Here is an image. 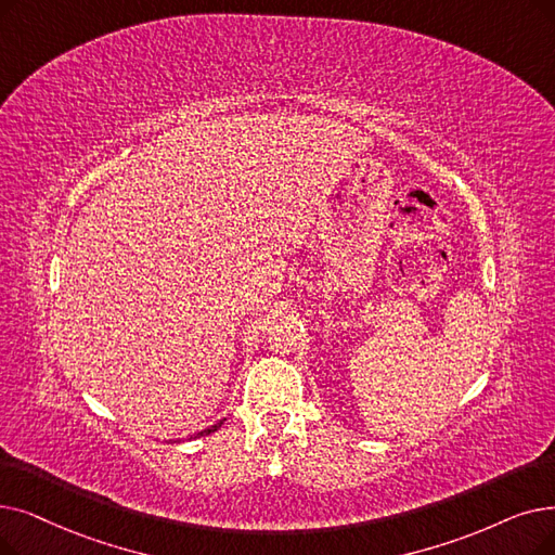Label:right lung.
<instances>
[{
  "label": "right lung",
  "mask_w": 555,
  "mask_h": 555,
  "mask_svg": "<svg viewBox=\"0 0 555 555\" xmlns=\"http://www.w3.org/2000/svg\"><path fill=\"white\" fill-rule=\"evenodd\" d=\"M220 426H222V422H218V424H215V426H210V428H206V430L197 433V436H199V438H202V436H210V433H212V430H218Z\"/></svg>",
  "instance_id": "1"
}]
</instances>
